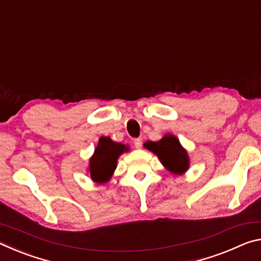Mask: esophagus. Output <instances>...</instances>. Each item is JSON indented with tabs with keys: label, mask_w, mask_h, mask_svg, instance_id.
<instances>
[{
	"label": "esophagus",
	"mask_w": 261,
	"mask_h": 261,
	"mask_svg": "<svg viewBox=\"0 0 261 261\" xmlns=\"http://www.w3.org/2000/svg\"><path fill=\"white\" fill-rule=\"evenodd\" d=\"M134 144H135L136 148H140L141 146H143V139H141V138H136L134 140Z\"/></svg>",
	"instance_id": "obj_1"
}]
</instances>
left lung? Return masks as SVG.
Segmentation results:
<instances>
[{
	"label": "left lung",
	"mask_w": 261,
	"mask_h": 261,
	"mask_svg": "<svg viewBox=\"0 0 261 261\" xmlns=\"http://www.w3.org/2000/svg\"><path fill=\"white\" fill-rule=\"evenodd\" d=\"M145 147L155 153L162 165L173 174H183L189 168L188 153L174 136L167 135L160 141H147Z\"/></svg>",
	"instance_id": "8db88e82"
}]
</instances>
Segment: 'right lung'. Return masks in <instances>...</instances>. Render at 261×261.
<instances>
[{
	"instance_id": "right-lung-1",
	"label": "right lung",
	"mask_w": 261,
	"mask_h": 261,
	"mask_svg": "<svg viewBox=\"0 0 261 261\" xmlns=\"http://www.w3.org/2000/svg\"><path fill=\"white\" fill-rule=\"evenodd\" d=\"M127 151L124 145L114 143L109 137H101L94 155L90 161L91 178L96 183H106L109 180L116 168L117 158Z\"/></svg>"
}]
</instances>
